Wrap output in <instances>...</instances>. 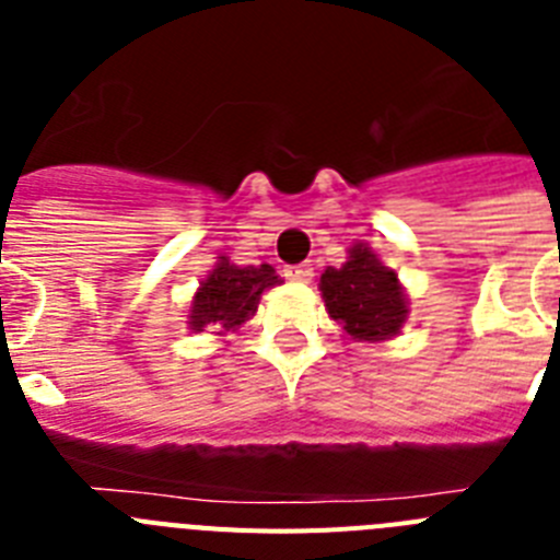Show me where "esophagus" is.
<instances>
[{
	"label": "esophagus",
	"instance_id": "obj_1",
	"mask_svg": "<svg viewBox=\"0 0 560 560\" xmlns=\"http://www.w3.org/2000/svg\"><path fill=\"white\" fill-rule=\"evenodd\" d=\"M283 275L289 280H296V283H308L311 277H314V266L311 264H296V266H285Z\"/></svg>",
	"mask_w": 560,
	"mask_h": 560
}]
</instances>
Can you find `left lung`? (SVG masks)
<instances>
[{
    "label": "left lung",
    "mask_w": 560,
    "mask_h": 560,
    "mask_svg": "<svg viewBox=\"0 0 560 560\" xmlns=\"http://www.w3.org/2000/svg\"><path fill=\"white\" fill-rule=\"evenodd\" d=\"M319 291L330 319L359 341L389 339L407 319V296L398 275L361 244L350 249L348 264L325 269Z\"/></svg>",
    "instance_id": "1"
}]
</instances>
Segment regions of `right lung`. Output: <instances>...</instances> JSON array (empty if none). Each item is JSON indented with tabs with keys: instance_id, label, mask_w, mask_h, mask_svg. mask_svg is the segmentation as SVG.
Listing matches in <instances>:
<instances>
[{
	"instance_id": "obj_1",
	"label": "right lung",
	"mask_w": 560,
	"mask_h": 560,
	"mask_svg": "<svg viewBox=\"0 0 560 560\" xmlns=\"http://www.w3.org/2000/svg\"><path fill=\"white\" fill-rule=\"evenodd\" d=\"M277 283L280 277L269 264L235 266L221 257V264L210 271L192 296L190 328L205 330L212 325L219 330H235L255 314L260 294Z\"/></svg>"
}]
</instances>
